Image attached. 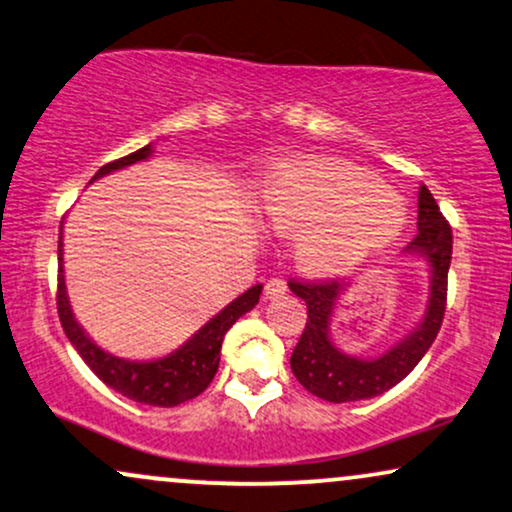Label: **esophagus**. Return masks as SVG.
I'll return each instance as SVG.
<instances>
[{
  "mask_svg": "<svg viewBox=\"0 0 512 512\" xmlns=\"http://www.w3.org/2000/svg\"><path fill=\"white\" fill-rule=\"evenodd\" d=\"M288 286L283 279H269L264 283V298L267 300H274V298H281V295H286Z\"/></svg>",
  "mask_w": 512,
  "mask_h": 512,
  "instance_id": "esophagus-1",
  "label": "esophagus"
}]
</instances>
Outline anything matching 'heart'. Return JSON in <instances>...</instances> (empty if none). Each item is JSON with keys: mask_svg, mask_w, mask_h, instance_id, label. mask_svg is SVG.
<instances>
[{"mask_svg": "<svg viewBox=\"0 0 512 512\" xmlns=\"http://www.w3.org/2000/svg\"><path fill=\"white\" fill-rule=\"evenodd\" d=\"M269 226L295 233L293 257L312 276H336L389 248L408 221L405 202L362 166L336 157H295L257 190Z\"/></svg>", "mask_w": 512, "mask_h": 512, "instance_id": "b5f03b06", "label": "heart"}]
</instances>
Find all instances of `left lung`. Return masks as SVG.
Returning <instances> with one entry per match:
<instances>
[{
	"label": "left lung",
	"mask_w": 512,
	"mask_h": 512,
	"mask_svg": "<svg viewBox=\"0 0 512 512\" xmlns=\"http://www.w3.org/2000/svg\"><path fill=\"white\" fill-rule=\"evenodd\" d=\"M405 257H420L427 264L429 298L422 317L396 346L374 357L350 355L331 338L338 303L350 283H295L291 291L307 305V324L291 355L295 379L317 398L329 403H350L381 396L403 381L424 353L432 348L446 312V281L453 255V233L427 186L417 193V236L403 250Z\"/></svg>",
	"instance_id": "left-lung-1"
}]
</instances>
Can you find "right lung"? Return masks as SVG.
<instances>
[{
	"label": "right lung",
	"mask_w": 512,
	"mask_h": 512,
	"mask_svg": "<svg viewBox=\"0 0 512 512\" xmlns=\"http://www.w3.org/2000/svg\"><path fill=\"white\" fill-rule=\"evenodd\" d=\"M155 155V145H145L140 150L131 152V155L116 159L112 164H104L90 183L97 178H104L114 171L126 169L138 162H147ZM64 221H61L59 231V293H57V307L59 319L64 326L66 336H69L71 346L78 350L83 362L92 372L100 377L109 389L119 391L121 396L135 400V403L145 405H159V408H174V405L186 403V400L200 396L202 391L212 384L214 374L219 369L221 360V343H224L226 331L236 324L245 312L260 303L262 286H252L243 295H238L233 303H229L224 310L217 312L209 322H205L193 336L188 338L183 346L171 350L164 357H152V360H128V357H119L92 341L88 331L78 324L73 307L69 300V291H66L64 279Z\"/></svg>",
	"instance_id": "obj_1"
}]
</instances>
